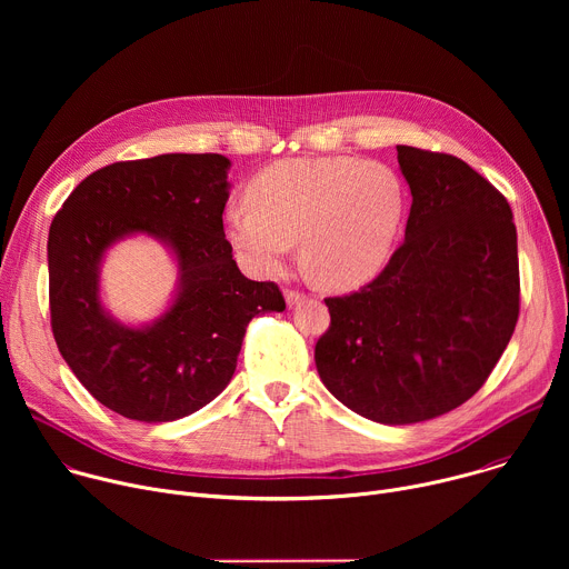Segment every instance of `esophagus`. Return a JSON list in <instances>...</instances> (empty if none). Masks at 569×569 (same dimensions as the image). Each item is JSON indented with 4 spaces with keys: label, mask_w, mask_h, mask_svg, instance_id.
<instances>
[{
    "label": "esophagus",
    "mask_w": 569,
    "mask_h": 569,
    "mask_svg": "<svg viewBox=\"0 0 569 569\" xmlns=\"http://www.w3.org/2000/svg\"><path fill=\"white\" fill-rule=\"evenodd\" d=\"M283 295H286V303H288V306H295V303L303 301V297H306L303 292H299V290H290V288H288Z\"/></svg>",
    "instance_id": "34e87169"
}]
</instances>
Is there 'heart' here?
<instances>
[{
  "label": "heart",
  "mask_w": 569,
  "mask_h": 569,
  "mask_svg": "<svg viewBox=\"0 0 569 569\" xmlns=\"http://www.w3.org/2000/svg\"><path fill=\"white\" fill-rule=\"evenodd\" d=\"M248 198L222 220L238 259L257 274H277L301 240L303 266L333 290L358 288L385 268L405 216L393 169L340 154L274 161Z\"/></svg>",
  "instance_id": "obj_1"
}]
</instances>
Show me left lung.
<instances>
[{"mask_svg": "<svg viewBox=\"0 0 569 569\" xmlns=\"http://www.w3.org/2000/svg\"><path fill=\"white\" fill-rule=\"evenodd\" d=\"M412 191L405 240L358 292L327 297L315 345L321 382L387 426L441 417L491 376L520 312L518 236L507 198L463 159L396 146Z\"/></svg>", "mask_w": 569, "mask_h": 569, "instance_id": "8db88e82", "label": "left lung"}]
</instances>
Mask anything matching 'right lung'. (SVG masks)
Instances as JSON below:
<instances>
[{
	"mask_svg": "<svg viewBox=\"0 0 569 569\" xmlns=\"http://www.w3.org/2000/svg\"><path fill=\"white\" fill-rule=\"evenodd\" d=\"M229 159L171 152L117 161L80 182L49 227V310L60 356L108 410L143 423L189 417L231 380L248 323L286 310L274 281L240 274L224 238ZM128 232L164 239L181 292L154 325L130 330L98 301V263Z\"/></svg>",
	"mask_w": 569,
	"mask_h": 569,
	"instance_id": "obj_1",
	"label": "right lung"
}]
</instances>
